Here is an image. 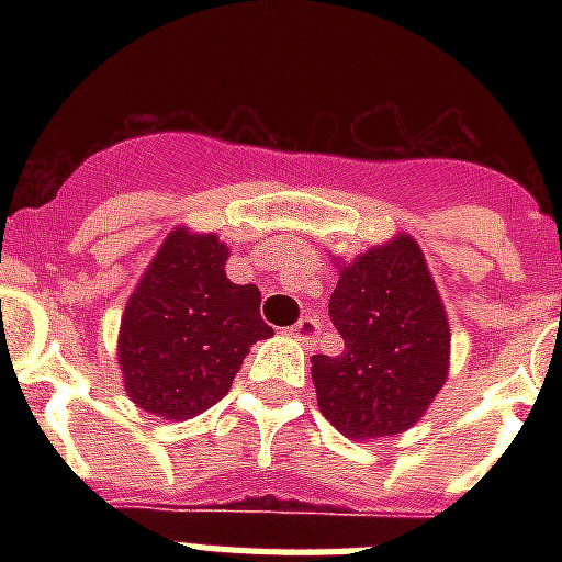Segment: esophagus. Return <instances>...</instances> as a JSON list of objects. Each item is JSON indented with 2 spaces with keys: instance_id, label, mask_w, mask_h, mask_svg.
Segmentation results:
<instances>
[{
  "instance_id": "obj_1",
  "label": "esophagus",
  "mask_w": 562,
  "mask_h": 562,
  "mask_svg": "<svg viewBox=\"0 0 562 562\" xmlns=\"http://www.w3.org/2000/svg\"><path fill=\"white\" fill-rule=\"evenodd\" d=\"M317 333H321V321H317V317H312V315L300 317L297 324L289 329L291 338H297V341H312Z\"/></svg>"
}]
</instances>
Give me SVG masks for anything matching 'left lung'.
Segmentation results:
<instances>
[{
	"instance_id": "obj_1",
	"label": "left lung",
	"mask_w": 562,
	"mask_h": 562,
	"mask_svg": "<svg viewBox=\"0 0 562 562\" xmlns=\"http://www.w3.org/2000/svg\"><path fill=\"white\" fill-rule=\"evenodd\" d=\"M329 317L341 356H312L317 408L352 440L402 435L449 375V317L411 236L370 247L341 268Z\"/></svg>"
}]
</instances>
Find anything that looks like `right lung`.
<instances>
[{"label":"right lung","mask_w":562,"mask_h":562,"mask_svg":"<svg viewBox=\"0 0 562 562\" xmlns=\"http://www.w3.org/2000/svg\"><path fill=\"white\" fill-rule=\"evenodd\" d=\"M215 233L171 229L131 294L119 329L127 396L162 419H192L224 400L250 344L271 338L256 285L227 280Z\"/></svg>","instance_id":"right-lung-1"}]
</instances>
